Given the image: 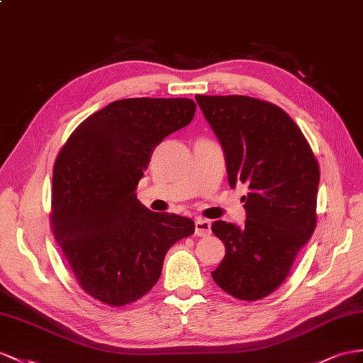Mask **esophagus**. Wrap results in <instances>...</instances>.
<instances>
[{
	"mask_svg": "<svg viewBox=\"0 0 363 363\" xmlns=\"http://www.w3.org/2000/svg\"><path fill=\"white\" fill-rule=\"evenodd\" d=\"M194 233L202 238L211 235V222L207 219L198 218L196 222H194Z\"/></svg>",
	"mask_w": 363,
	"mask_h": 363,
	"instance_id": "1",
	"label": "esophagus"
}]
</instances>
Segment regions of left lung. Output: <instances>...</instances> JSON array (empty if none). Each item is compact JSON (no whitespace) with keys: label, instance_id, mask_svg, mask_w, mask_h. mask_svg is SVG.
<instances>
[{"label":"left lung","instance_id":"8db88e82","mask_svg":"<svg viewBox=\"0 0 363 363\" xmlns=\"http://www.w3.org/2000/svg\"><path fill=\"white\" fill-rule=\"evenodd\" d=\"M196 101L224 148L230 187L250 190L242 228L213 222L225 245L213 281L236 299L259 301L285 281L315 228L319 164L301 128L272 102L242 95Z\"/></svg>","mask_w":363,"mask_h":363}]
</instances>
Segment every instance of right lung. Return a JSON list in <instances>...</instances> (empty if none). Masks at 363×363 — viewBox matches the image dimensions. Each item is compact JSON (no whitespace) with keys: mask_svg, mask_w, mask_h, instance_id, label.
Returning a JSON list of instances; mask_svg holds the SVG:
<instances>
[{"mask_svg":"<svg viewBox=\"0 0 363 363\" xmlns=\"http://www.w3.org/2000/svg\"><path fill=\"white\" fill-rule=\"evenodd\" d=\"M189 98L113 101L77 127L53 167L52 231L79 286L124 306L152 290L165 253L194 222L155 213L136 198L152 153L191 123Z\"/></svg>","mask_w":363,"mask_h":363,"instance_id":"1","label":"right lung"}]
</instances>
